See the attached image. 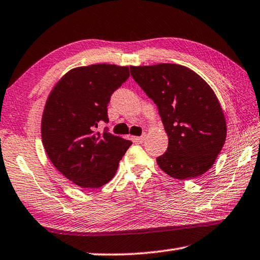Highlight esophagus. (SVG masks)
Instances as JSON below:
<instances>
[{
	"label": "esophagus",
	"instance_id": "esophagus-1",
	"mask_svg": "<svg viewBox=\"0 0 260 260\" xmlns=\"http://www.w3.org/2000/svg\"><path fill=\"white\" fill-rule=\"evenodd\" d=\"M144 139H146V134H143L142 136H136V138H134V140L136 141V142H139V143H142L143 141H144Z\"/></svg>",
	"mask_w": 260,
	"mask_h": 260
}]
</instances>
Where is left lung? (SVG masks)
<instances>
[{"label":"left lung","instance_id":"8db88e82","mask_svg":"<svg viewBox=\"0 0 260 260\" xmlns=\"http://www.w3.org/2000/svg\"><path fill=\"white\" fill-rule=\"evenodd\" d=\"M131 76L157 105L169 136L157 164L172 178L193 179L212 167L226 141V120L211 87L188 68L131 67Z\"/></svg>","mask_w":260,"mask_h":260}]
</instances>
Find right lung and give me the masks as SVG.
Wrapping results in <instances>:
<instances>
[{"label":"right lung","instance_id":"add662e5","mask_svg":"<svg viewBox=\"0 0 260 260\" xmlns=\"http://www.w3.org/2000/svg\"><path fill=\"white\" fill-rule=\"evenodd\" d=\"M127 67L94 64L69 71L47 100L41 122L42 143L52 164L81 188H100L117 172L132 142L96 131L109 121L108 104L127 79Z\"/></svg>","mask_w":260,"mask_h":260}]
</instances>
